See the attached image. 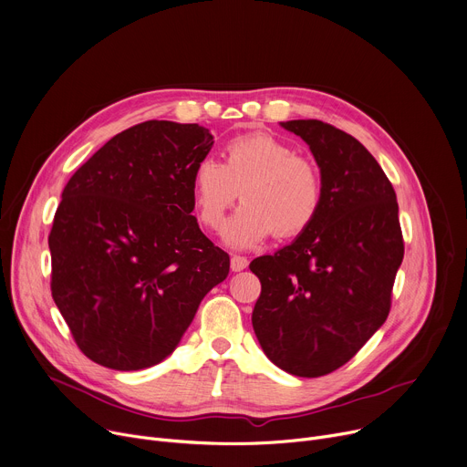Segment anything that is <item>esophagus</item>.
Here are the masks:
<instances>
[{
  "instance_id": "1",
  "label": "esophagus",
  "mask_w": 467,
  "mask_h": 467,
  "mask_svg": "<svg viewBox=\"0 0 467 467\" xmlns=\"http://www.w3.org/2000/svg\"><path fill=\"white\" fill-rule=\"evenodd\" d=\"M247 266V259L240 257V255H233L231 257V270L233 272H242Z\"/></svg>"
}]
</instances>
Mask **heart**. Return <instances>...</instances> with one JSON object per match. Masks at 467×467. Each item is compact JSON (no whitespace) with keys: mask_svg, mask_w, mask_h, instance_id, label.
<instances>
[{"mask_svg":"<svg viewBox=\"0 0 467 467\" xmlns=\"http://www.w3.org/2000/svg\"><path fill=\"white\" fill-rule=\"evenodd\" d=\"M193 202L199 222L218 231L227 210L245 202L223 229L234 247H249L270 234L302 236L320 216L324 182L318 165L272 134H245L227 141L223 163L204 158L197 163Z\"/></svg>","mask_w":467,"mask_h":467,"instance_id":"heart-1","label":"heart"}]
</instances>
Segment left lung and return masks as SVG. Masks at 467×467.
<instances>
[{
    "mask_svg": "<svg viewBox=\"0 0 467 467\" xmlns=\"http://www.w3.org/2000/svg\"><path fill=\"white\" fill-rule=\"evenodd\" d=\"M281 126L309 145L324 202L309 231L251 261L261 279L251 322L272 363L318 378L350 361L386 322L404 240L395 190L356 138L317 119Z\"/></svg>",
    "mask_w": 467,
    "mask_h": 467,
    "instance_id": "obj_1",
    "label": "left lung"
}]
</instances>
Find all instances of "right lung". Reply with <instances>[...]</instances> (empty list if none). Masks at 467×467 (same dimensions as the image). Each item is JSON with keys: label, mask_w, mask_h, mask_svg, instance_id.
<instances>
[{"label": "right lung", "mask_w": 467, "mask_h": 467, "mask_svg": "<svg viewBox=\"0 0 467 467\" xmlns=\"http://www.w3.org/2000/svg\"><path fill=\"white\" fill-rule=\"evenodd\" d=\"M208 129L145 120L111 138L67 182L48 236L52 298L78 348L115 370L171 354L229 255L192 216Z\"/></svg>", "instance_id": "right-lung-1"}]
</instances>
